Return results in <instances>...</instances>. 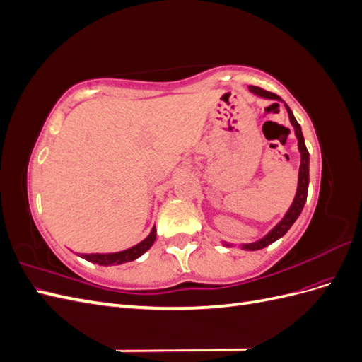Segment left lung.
<instances>
[{"label": "left lung", "instance_id": "obj_1", "mask_svg": "<svg viewBox=\"0 0 362 362\" xmlns=\"http://www.w3.org/2000/svg\"><path fill=\"white\" fill-rule=\"evenodd\" d=\"M249 90L254 93V95L259 96V98H264V100L284 103L281 100V96L272 93V92H267L264 89H259V87L250 86ZM275 105H278V104H275ZM284 105H286V108H287L288 119H290V122H291V125L294 128V134H296V139H298V148H299V152H300V166H299V177H298V189H296L294 199H293L290 208L287 210V213L284 214V217L281 218V221L275 226H273L264 237H261L259 240H257V242L240 245V247L245 249V250H258V249H262V247L272 245L273 242H276V240H279L282 235H286V233L291 228V225L296 221H298V217L300 216V213L303 210V205L306 202V194H308V185H310V154H308V149H306V146H305V140H303L300 125L298 124V120H296L293 112L290 110V107L286 103H284ZM222 245L226 246V247H231L233 246V245L225 243V242Z\"/></svg>", "mask_w": 362, "mask_h": 362}]
</instances>
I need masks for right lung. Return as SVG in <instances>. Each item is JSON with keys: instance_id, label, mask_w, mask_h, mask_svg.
Returning <instances> with one entry per match:
<instances>
[{"instance_id": "right-lung-1", "label": "right lung", "mask_w": 362, "mask_h": 362, "mask_svg": "<svg viewBox=\"0 0 362 362\" xmlns=\"http://www.w3.org/2000/svg\"><path fill=\"white\" fill-rule=\"evenodd\" d=\"M156 235H157V228L152 226L149 235L133 247L120 250V252H113V254H80V257L84 258L86 261L95 262V264H100V266H119L122 264V262L134 261L136 258L144 255L145 252L154 245Z\"/></svg>"}]
</instances>
